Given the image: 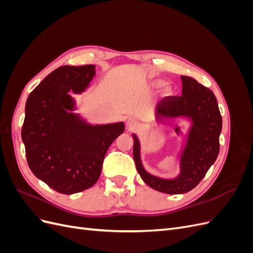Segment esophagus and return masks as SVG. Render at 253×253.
Instances as JSON below:
<instances>
[{
	"label": "esophagus",
	"mask_w": 253,
	"mask_h": 253,
	"mask_svg": "<svg viewBox=\"0 0 253 253\" xmlns=\"http://www.w3.org/2000/svg\"><path fill=\"white\" fill-rule=\"evenodd\" d=\"M137 126H138V122H137L136 119H134V118H128V119L126 120V127H127L128 131H132V129L136 128Z\"/></svg>",
	"instance_id": "34e87169"
}]
</instances>
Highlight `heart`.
Instances as JSON below:
<instances>
[{
    "label": "heart",
    "instance_id": "1",
    "mask_svg": "<svg viewBox=\"0 0 253 253\" xmlns=\"http://www.w3.org/2000/svg\"><path fill=\"white\" fill-rule=\"evenodd\" d=\"M164 84H165V81H164L163 79H154V80L151 81V86H152L153 88H155V89L163 87ZM172 94H173V90H172L171 86L167 85V86L164 88V95H165V96H171Z\"/></svg>",
    "mask_w": 253,
    "mask_h": 253
}]
</instances>
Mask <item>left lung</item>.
Returning <instances> with one entry per match:
<instances>
[{"label":"left lung","instance_id":"1","mask_svg":"<svg viewBox=\"0 0 253 253\" xmlns=\"http://www.w3.org/2000/svg\"><path fill=\"white\" fill-rule=\"evenodd\" d=\"M180 79L181 97L165 102L154 113L158 125L168 126L180 120L189 124L177 155V176L163 178L148 172L141 160L139 138L132 134L133 157L141 179L152 189L166 194L187 193L200 183L217 158L223 126L217 100L212 90L187 76H181Z\"/></svg>","mask_w":253,"mask_h":253}]
</instances>
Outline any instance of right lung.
I'll return each mask as SVG.
<instances>
[{
	"mask_svg": "<svg viewBox=\"0 0 253 253\" xmlns=\"http://www.w3.org/2000/svg\"><path fill=\"white\" fill-rule=\"evenodd\" d=\"M95 65L60 66L27 98L22 141L30 170L51 189L75 194L93 187L110 145L125 122L91 125L77 111L72 94L85 93Z\"/></svg>",
	"mask_w": 253,
	"mask_h": 253,
	"instance_id": "right-lung-1",
	"label": "right lung"
}]
</instances>
